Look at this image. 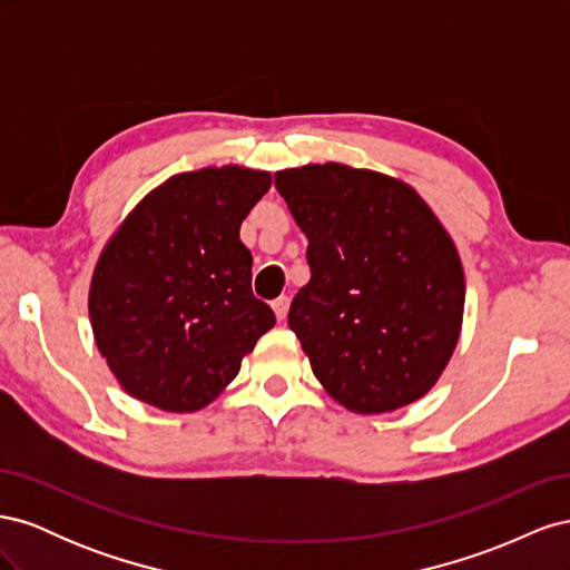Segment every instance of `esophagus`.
Wrapping results in <instances>:
<instances>
[{
    "instance_id": "esophagus-1",
    "label": "esophagus",
    "mask_w": 570,
    "mask_h": 570,
    "mask_svg": "<svg viewBox=\"0 0 570 570\" xmlns=\"http://www.w3.org/2000/svg\"><path fill=\"white\" fill-rule=\"evenodd\" d=\"M287 308H289V297H278L273 302V312L278 321H283L287 316Z\"/></svg>"
}]
</instances>
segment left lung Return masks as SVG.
Listing matches in <instances>:
<instances>
[{"instance_id":"obj_1","label":"left lung","mask_w":570,"mask_h":570,"mask_svg":"<svg viewBox=\"0 0 570 570\" xmlns=\"http://www.w3.org/2000/svg\"><path fill=\"white\" fill-rule=\"evenodd\" d=\"M308 239V281L289 306L321 385L356 413L416 402L450 361L463 316L452 237L400 180L342 164L275 174Z\"/></svg>"}]
</instances>
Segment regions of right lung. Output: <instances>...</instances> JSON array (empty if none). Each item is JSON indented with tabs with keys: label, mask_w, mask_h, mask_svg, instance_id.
Here are the masks:
<instances>
[{
	"label": "right lung",
	"mask_w": 570,
	"mask_h": 570,
	"mask_svg": "<svg viewBox=\"0 0 570 570\" xmlns=\"http://www.w3.org/2000/svg\"><path fill=\"white\" fill-rule=\"evenodd\" d=\"M271 176L239 166L168 178L101 252L90 321L109 368L137 400L197 411L220 394L239 361L275 325L252 292V254L239 226Z\"/></svg>",
	"instance_id": "1"
}]
</instances>
